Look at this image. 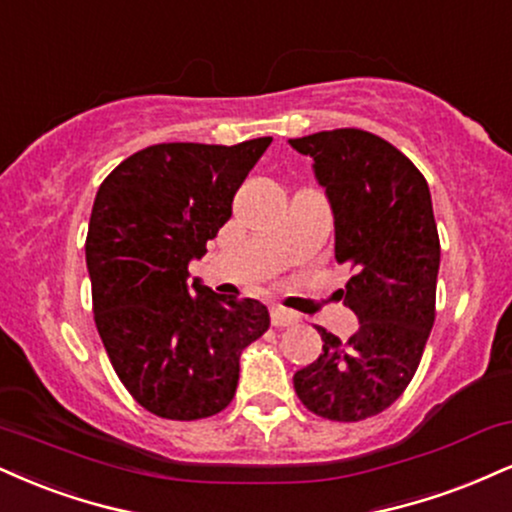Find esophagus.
<instances>
[{"label": "esophagus", "instance_id": "34e87169", "mask_svg": "<svg viewBox=\"0 0 512 512\" xmlns=\"http://www.w3.org/2000/svg\"><path fill=\"white\" fill-rule=\"evenodd\" d=\"M298 322H300V317L291 310H283V307H274V310H272V324L276 326V329H283V326H293Z\"/></svg>", "mask_w": 512, "mask_h": 512}]
</instances>
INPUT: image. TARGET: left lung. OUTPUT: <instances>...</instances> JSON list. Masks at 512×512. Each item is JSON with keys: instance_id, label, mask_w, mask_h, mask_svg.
Returning a JSON list of instances; mask_svg holds the SVG:
<instances>
[{"instance_id": "obj_1", "label": "left lung", "mask_w": 512, "mask_h": 512, "mask_svg": "<svg viewBox=\"0 0 512 512\" xmlns=\"http://www.w3.org/2000/svg\"><path fill=\"white\" fill-rule=\"evenodd\" d=\"M315 159L336 224V262L350 276L343 305L360 319L348 341L317 326L324 346L293 386L324 420L379 415L408 389L436 317L441 243L432 195L398 147L360 128L288 140Z\"/></svg>"}]
</instances>
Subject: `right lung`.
I'll use <instances>...</instances> for the list:
<instances>
[{"label": "right lung", "instance_id": "obj_1", "mask_svg": "<svg viewBox=\"0 0 512 512\" xmlns=\"http://www.w3.org/2000/svg\"><path fill=\"white\" fill-rule=\"evenodd\" d=\"M272 138L162 143L102 181L85 262L92 312L116 377L152 415L193 422L236 396L240 353L269 329L267 307L193 283L188 262L231 219L240 183Z\"/></svg>", "mask_w": 512, "mask_h": 512}]
</instances>
